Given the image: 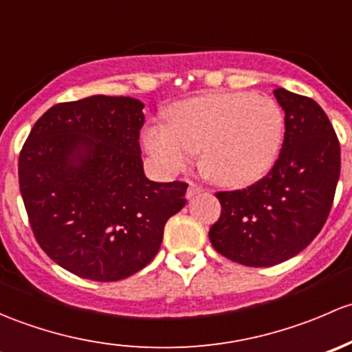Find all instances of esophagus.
<instances>
[{"label": "esophagus", "mask_w": 352, "mask_h": 352, "mask_svg": "<svg viewBox=\"0 0 352 352\" xmlns=\"http://www.w3.org/2000/svg\"><path fill=\"white\" fill-rule=\"evenodd\" d=\"M201 191H203V188L200 186V184H197V183H193V181H190V186H188V191H186L188 198L197 197V195H200Z\"/></svg>", "instance_id": "34e87169"}]
</instances>
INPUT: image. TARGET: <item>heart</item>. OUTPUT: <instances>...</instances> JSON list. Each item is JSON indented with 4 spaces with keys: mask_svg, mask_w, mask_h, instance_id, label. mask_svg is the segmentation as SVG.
Instances as JSON below:
<instances>
[{
    "mask_svg": "<svg viewBox=\"0 0 352 352\" xmlns=\"http://www.w3.org/2000/svg\"><path fill=\"white\" fill-rule=\"evenodd\" d=\"M283 133V111L271 96L212 93L173 104L169 125L149 126L144 144L166 173L190 166L201 149L203 166L213 179L242 186L270 171Z\"/></svg>",
    "mask_w": 352,
    "mask_h": 352,
    "instance_id": "1",
    "label": "heart"
}]
</instances>
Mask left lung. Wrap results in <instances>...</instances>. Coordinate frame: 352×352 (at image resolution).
Instances as JSON below:
<instances>
[{"label": "left lung", "mask_w": 352, "mask_h": 352, "mask_svg": "<svg viewBox=\"0 0 352 352\" xmlns=\"http://www.w3.org/2000/svg\"><path fill=\"white\" fill-rule=\"evenodd\" d=\"M285 110V139L273 168L244 190L217 191L213 249L251 267L280 264L324 227L340 175V146L325 111L309 96L274 89Z\"/></svg>", "instance_id": "8db88e82"}]
</instances>
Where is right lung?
<instances>
[{"label": "right lung", "instance_id": "right-lung-1", "mask_svg": "<svg viewBox=\"0 0 352 352\" xmlns=\"http://www.w3.org/2000/svg\"><path fill=\"white\" fill-rule=\"evenodd\" d=\"M142 108L129 96L57 103L21 147L18 179L35 241L76 276L135 274L157 254L169 217L186 205L188 183L144 175Z\"/></svg>", "mask_w": 352, "mask_h": 352}]
</instances>
